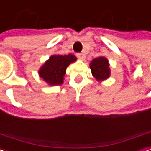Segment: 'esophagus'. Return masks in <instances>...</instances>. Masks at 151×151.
Returning a JSON list of instances; mask_svg holds the SVG:
<instances>
[{
	"mask_svg": "<svg viewBox=\"0 0 151 151\" xmlns=\"http://www.w3.org/2000/svg\"><path fill=\"white\" fill-rule=\"evenodd\" d=\"M76 56H77L78 59H80V60H82V61H83L85 59V57H86L85 54H83V53H79V54L76 55Z\"/></svg>",
	"mask_w": 151,
	"mask_h": 151,
	"instance_id": "obj_1",
	"label": "esophagus"
}]
</instances>
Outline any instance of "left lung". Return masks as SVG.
Here are the masks:
<instances>
[{
	"instance_id": "obj_1",
	"label": "left lung",
	"mask_w": 151,
	"mask_h": 151,
	"mask_svg": "<svg viewBox=\"0 0 151 151\" xmlns=\"http://www.w3.org/2000/svg\"><path fill=\"white\" fill-rule=\"evenodd\" d=\"M89 67L93 76L99 82L108 79L110 76L109 61L104 56H99L93 59L92 62H90Z\"/></svg>"
}]
</instances>
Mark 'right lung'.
<instances>
[{
    "mask_svg": "<svg viewBox=\"0 0 151 151\" xmlns=\"http://www.w3.org/2000/svg\"><path fill=\"white\" fill-rule=\"evenodd\" d=\"M76 61V57L71 54L51 55L39 69V76L51 86L63 84L67 67Z\"/></svg>",
    "mask_w": 151,
    "mask_h": 151,
    "instance_id": "obj_1",
    "label": "right lung"
}]
</instances>
